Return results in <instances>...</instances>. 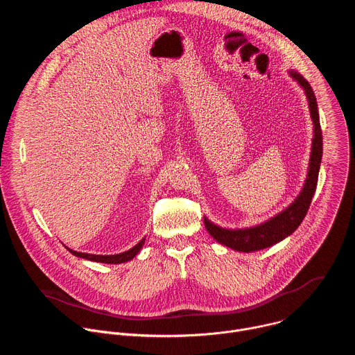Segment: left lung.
I'll use <instances>...</instances> for the list:
<instances>
[{
  "label": "left lung",
  "mask_w": 355,
  "mask_h": 355,
  "mask_svg": "<svg viewBox=\"0 0 355 355\" xmlns=\"http://www.w3.org/2000/svg\"><path fill=\"white\" fill-rule=\"evenodd\" d=\"M289 74L293 80H296L300 87L305 89V94L309 101V110L311 116L313 121V141H312V153L309 160V170L308 177L305 181V185L302 188V192L297 195V198L292 202V204L278 214L277 216L271 218L270 220L247 227V229H223L216 225H214L209 219L204 218L205 227L209 232V234L219 241L220 244L230 247L236 251L243 252H251L263 250L267 247H271L277 244L278 241L284 240L289 234H292L297 226L305 219L308 209L311 207L312 198L316 191L318 185V177H319V168L322 162V153H323V137H322V128L319 121V111H318V103L315 92L311 87V84L303 78L299 73L289 70Z\"/></svg>",
  "instance_id": "8db88e82"
}]
</instances>
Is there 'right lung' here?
<instances>
[{
    "label": "right lung",
    "instance_id": "add662e5",
    "mask_svg": "<svg viewBox=\"0 0 355 355\" xmlns=\"http://www.w3.org/2000/svg\"><path fill=\"white\" fill-rule=\"evenodd\" d=\"M144 244V239H141L135 247H132L130 250L125 251V252H121V254H114V256H95V254H87V252H80V251H74V250H70L67 247V250L71 252L73 256H77L80 259H85V260H89V261H96V263H105V264H121V263H126L129 260H132L137 252L140 251L141 245Z\"/></svg>",
    "mask_w": 355,
    "mask_h": 355
}]
</instances>
